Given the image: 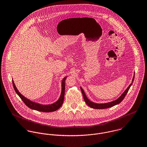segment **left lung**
<instances>
[{"mask_svg":"<svg viewBox=\"0 0 147 147\" xmlns=\"http://www.w3.org/2000/svg\"><path fill=\"white\" fill-rule=\"evenodd\" d=\"M134 75L133 79L132 80V82L131 83V84L127 87V88L125 90V91L122 94V95H121L117 99L115 100H113L112 102H110L108 103H94L93 102L90 101L86 96L85 93L84 91V90L82 89V88L81 87H80L81 88V92L82 94L84 100L85 102V103L87 104L88 106H89V107L92 108H95V109H105V108H110V107H113L115 105H117L119 103H120L122 101V100L124 99L125 96H126V94L127 93L130 86L132 85V84L134 80Z\"/></svg>","mask_w":147,"mask_h":147,"instance_id":"1","label":"left lung"}]
</instances>
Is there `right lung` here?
I'll return each instance as SVG.
<instances>
[{
  "mask_svg": "<svg viewBox=\"0 0 147 147\" xmlns=\"http://www.w3.org/2000/svg\"><path fill=\"white\" fill-rule=\"evenodd\" d=\"M67 77H65L62 81V91L61 94L60 95L59 98L58 100L51 105H41L39 103L34 102L31 101L30 100L27 99L26 97H25L24 95H22L19 92V91L17 90V88L16 87V85L14 84L13 80H12V84L13 86L14 89L16 92V93L18 94V95L20 97V98L22 100V101L24 102V103L26 105L27 107L32 109L36 110L40 112H51L55 111L57 109H58L62 105L64 100V97H65V81Z\"/></svg>",
  "mask_w": 147,
  "mask_h": 147,
  "instance_id": "1",
  "label": "right lung"
}]
</instances>
